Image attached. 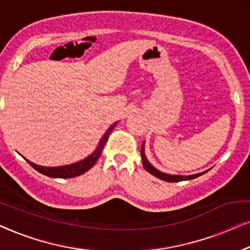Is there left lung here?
Wrapping results in <instances>:
<instances>
[{"instance_id": "left-lung-1", "label": "left lung", "mask_w": 250, "mask_h": 250, "mask_svg": "<svg viewBox=\"0 0 250 250\" xmlns=\"http://www.w3.org/2000/svg\"><path fill=\"white\" fill-rule=\"evenodd\" d=\"M144 144L142 145V150H140V154H142V161H143V165L144 167H145V170L147 172H149L150 174H153L154 177L161 179V180L163 181H167V182H179V181H185V180H191V179H195L197 177H199V175H202L205 173V172H203V173H198V174H194V175H171V174H167V173H163V172H160L159 170H156L155 167H153L152 165L148 163V161L146 160V156H145V153H144ZM207 172V171H206Z\"/></svg>"}]
</instances>
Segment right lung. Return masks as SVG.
I'll use <instances>...</instances> for the list:
<instances>
[{"label":"right lung","mask_w":250,"mask_h":250,"mask_svg":"<svg viewBox=\"0 0 250 250\" xmlns=\"http://www.w3.org/2000/svg\"><path fill=\"white\" fill-rule=\"evenodd\" d=\"M117 124H118V122H115V124L112 125L110 128L107 129V131L104 133L103 137H102V139H101L100 144H98L96 150H95V152L91 154V155H89L88 157H86L85 160L77 162V163H75V164L64 165V167H41V165L34 164L33 162H30L28 160H26V161L31 165V167L35 168V170L38 171L42 174L47 175V177L61 178V179L78 177V175H82V174L85 173V172L88 171L89 168L93 167V165L96 163L98 157L101 156L102 150H103V148H104L105 143L107 142L108 136H110V133L112 132V130L114 129V126L117 125Z\"/></svg>","instance_id":"add662e5"}]
</instances>
